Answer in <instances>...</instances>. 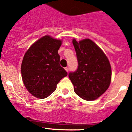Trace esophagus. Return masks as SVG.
Masks as SVG:
<instances>
[{
  "label": "esophagus",
  "instance_id": "esophagus-1",
  "mask_svg": "<svg viewBox=\"0 0 132 132\" xmlns=\"http://www.w3.org/2000/svg\"><path fill=\"white\" fill-rule=\"evenodd\" d=\"M65 70H66V72H68V70H69V68H68V67H66V68H65Z\"/></svg>",
  "mask_w": 132,
  "mask_h": 132
}]
</instances>
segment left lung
<instances>
[{
  "instance_id": "1",
  "label": "left lung",
  "mask_w": 132,
  "mask_h": 132,
  "mask_svg": "<svg viewBox=\"0 0 132 132\" xmlns=\"http://www.w3.org/2000/svg\"><path fill=\"white\" fill-rule=\"evenodd\" d=\"M78 61L75 72L68 77L79 96L86 101L98 98L110 86L112 77L111 66L102 50L90 39L72 40Z\"/></svg>"
}]
</instances>
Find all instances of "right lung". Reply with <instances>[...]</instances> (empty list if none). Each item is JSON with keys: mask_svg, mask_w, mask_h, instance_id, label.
I'll list each match as a JSON object with an SVG mask.
<instances>
[{"mask_svg": "<svg viewBox=\"0 0 132 132\" xmlns=\"http://www.w3.org/2000/svg\"><path fill=\"white\" fill-rule=\"evenodd\" d=\"M62 40L44 36L32 44L24 54L21 65L22 78L29 93L36 98H46L57 84L67 76L60 65L58 50Z\"/></svg>", "mask_w": 132, "mask_h": 132, "instance_id": "obj_1", "label": "right lung"}]
</instances>
